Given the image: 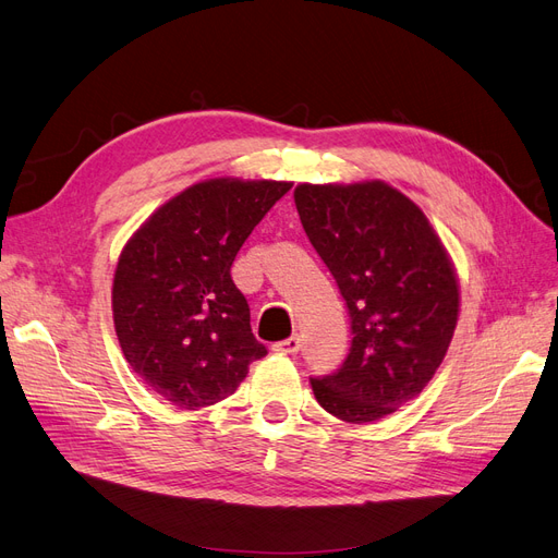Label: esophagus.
Masks as SVG:
<instances>
[{
    "label": "esophagus",
    "mask_w": 558,
    "mask_h": 558,
    "mask_svg": "<svg viewBox=\"0 0 558 558\" xmlns=\"http://www.w3.org/2000/svg\"><path fill=\"white\" fill-rule=\"evenodd\" d=\"M299 348H301V340H299L296 336H292V338H284V340H280V343H276V345H274V352L294 356V354L299 352Z\"/></svg>",
    "instance_id": "esophagus-1"
}]
</instances>
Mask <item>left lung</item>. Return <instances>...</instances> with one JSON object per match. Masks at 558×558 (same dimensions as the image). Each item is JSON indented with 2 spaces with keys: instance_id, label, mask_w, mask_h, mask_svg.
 Instances as JSON below:
<instances>
[{
  "instance_id": "obj_1",
  "label": "left lung",
  "mask_w": 558,
  "mask_h": 558,
  "mask_svg": "<svg viewBox=\"0 0 558 558\" xmlns=\"http://www.w3.org/2000/svg\"><path fill=\"white\" fill-rule=\"evenodd\" d=\"M294 204L352 319L348 359L313 377V393L338 420L377 422L442 364L461 305L454 264L422 208L385 181L301 183Z\"/></svg>"
}]
</instances>
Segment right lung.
<instances>
[{
  "instance_id": "right-lung-1",
  "label": "right lung",
  "mask_w": 558,
  "mask_h": 558,
  "mask_svg": "<svg viewBox=\"0 0 558 558\" xmlns=\"http://www.w3.org/2000/svg\"><path fill=\"white\" fill-rule=\"evenodd\" d=\"M290 187L208 178L161 204L124 243L111 290L116 333L143 385L171 405L220 403L266 354L231 264Z\"/></svg>"
}]
</instances>
